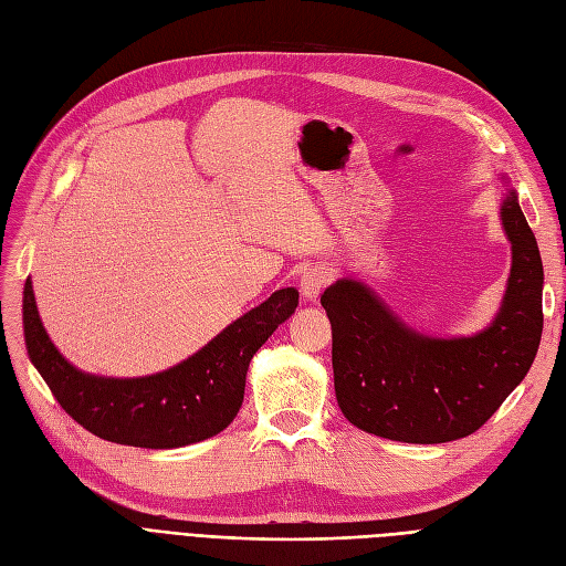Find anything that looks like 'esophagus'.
Masks as SVG:
<instances>
[{"label":"esophagus","instance_id":"1","mask_svg":"<svg viewBox=\"0 0 566 566\" xmlns=\"http://www.w3.org/2000/svg\"><path fill=\"white\" fill-rule=\"evenodd\" d=\"M328 281H331V276H328V269H323V266H312V269H306V271L302 273V281H300L302 297H304V300H310V302L318 300V295L323 293V287L328 285Z\"/></svg>","mask_w":566,"mask_h":566}]
</instances>
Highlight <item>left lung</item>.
I'll list each match as a JSON object with an SVG mask.
<instances>
[{
  "mask_svg": "<svg viewBox=\"0 0 566 566\" xmlns=\"http://www.w3.org/2000/svg\"><path fill=\"white\" fill-rule=\"evenodd\" d=\"M503 179L512 266L493 321L474 335H424L361 279H337L321 304L333 328L335 394L368 434L443 443L482 427L534 364L543 333V262L517 191Z\"/></svg>",
  "mask_w": 566,
  "mask_h": 566,
  "instance_id": "obj_1",
  "label": "left lung"
}]
</instances>
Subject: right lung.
Here are the masks:
<instances>
[{
  "instance_id": "right-lung-1",
  "label": "right lung",
  "mask_w": 566,
  "mask_h": 566,
  "mask_svg": "<svg viewBox=\"0 0 566 566\" xmlns=\"http://www.w3.org/2000/svg\"><path fill=\"white\" fill-rule=\"evenodd\" d=\"M300 293L276 290L181 364L144 378H108L73 366L42 325L32 281L23 287V333L32 366L84 430L125 447L181 449L210 439L243 406L252 356L295 314Z\"/></svg>"
}]
</instances>
